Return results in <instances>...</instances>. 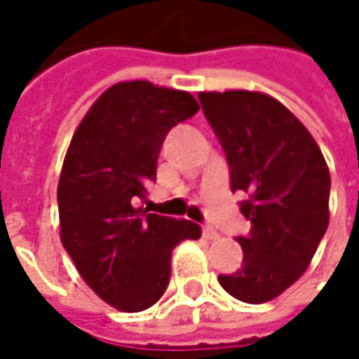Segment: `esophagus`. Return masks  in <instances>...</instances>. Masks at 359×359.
Instances as JSON below:
<instances>
[{
    "instance_id": "obj_1",
    "label": "esophagus",
    "mask_w": 359,
    "mask_h": 359,
    "mask_svg": "<svg viewBox=\"0 0 359 359\" xmlns=\"http://www.w3.org/2000/svg\"><path fill=\"white\" fill-rule=\"evenodd\" d=\"M202 236H204L206 240H217V238H219L217 229H215V227H210V225H204V227H202Z\"/></svg>"
}]
</instances>
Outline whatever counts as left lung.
<instances>
[{
	"instance_id": "1",
	"label": "left lung",
	"mask_w": 359,
	"mask_h": 359,
	"mask_svg": "<svg viewBox=\"0 0 359 359\" xmlns=\"http://www.w3.org/2000/svg\"><path fill=\"white\" fill-rule=\"evenodd\" d=\"M202 111L242 190L250 231L238 236L242 269L219 275L229 295L262 304L308 269L329 225L331 175L318 144L287 107L262 93H201Z\"/></svg>"
}]
</instances>
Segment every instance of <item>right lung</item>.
Returning <instances> with one entry per match:
<instances>
[{
	"instance_id": "1",
	"label": "right lung",
	"mask_w": 359,
	"mask_h": 359,
	"mask_svg": "<svg viewBox=\"0 0 359 359\" xmlns=\"http://www.w3.org/2000/svg\"><path fill=\"white\" fill-rule=\"evenodd\" d=\"M198 111L190 93L147 80L105 90L80 121L67 149L60 186L62 244L101 299L121 312L157 304L171 275V252L198 240L186 219L136 208L157 177L169 130Z\"/></svg>"
}]
</instances>
